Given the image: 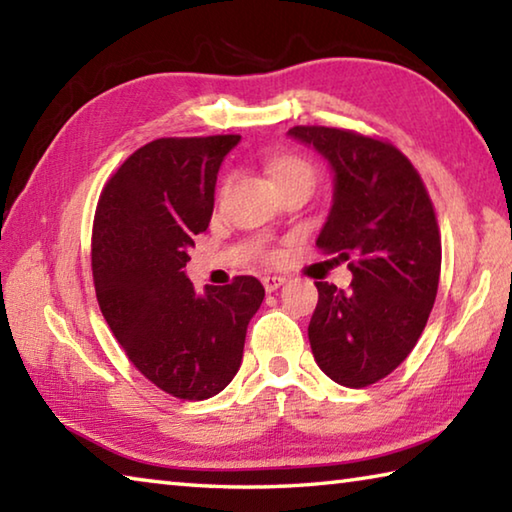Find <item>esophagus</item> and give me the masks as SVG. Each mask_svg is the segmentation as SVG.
I'll list each match as a JSON object with an SVG mask.
<instances>
[{
	"mask_svg": "<svg viewBox=\"0 0 512 512\" xmlns=\"http://www.w3.org/2000/svg\"><path fill=\"white\" fill-rule=\"evenodd\" d=\"M284 282H287V280H284L282 275H264V277H262V284H264V289H266L268 293L280 289Z\"/></svg>",
	"mask_w": 512,
	"mask_h": 512,
	"instance_id": "34e87169",
	"label": "esophagus"
}]
</instances>
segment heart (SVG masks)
<instances>
[{
  "label": "heart",
  "mask_w": 512,
  "mask_h": 512,
  "mask_svg": "<svg viewBox=\"0 0 512 512\" xmlns=\"http://www.w3.org/2000/svg\"><path fill=\"white\" fill-rule=\"evenodd\" d=\"M271 173L277 185L289 183V180H307V183L314 185L316 180L314 164L305 158H298V155H284V158L275 160L271 164Z\"/></svg>",
  "instance_id": "obj_1"
}]
</instances>
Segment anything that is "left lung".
<instances>
[{
    "instance_id": "left-lung-1",
    "label": "left lung",
    "mask_w": 512,
    "mask_h": 512,
    "mask_svg": "<svg viewBox=\"0 0 512 512\" xmlns=\"http://www.w3.org/2000/svg\"><path fill=\"white\" fill-rule=\"evenodd\" d=\"M289 135L332 164L334 205L316 246L354 275L348 291L316 282L311 352L336 384L370 386L409 357L436 302V212L418 169L391 142L327 126Z\"/></svg>"
}]
</instances>
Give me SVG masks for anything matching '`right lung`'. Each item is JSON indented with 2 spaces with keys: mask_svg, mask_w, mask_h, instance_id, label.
<instances>
[{
  "mask_svg": "<svg viewBox=\"0 0 512 512\" xmlns=\"http://www.w3.org/2000/svg\"><path fill=\"white\" fill-rule=\"evenodd\" d=\"M239 135L160 137L103 187L92 225L94 291L126 357L178 400H207L237 375L262 282L194 291L183 268L210 225L216 173Z\"/></svg>",
  "mask_w": 512,
  "mask_h": 512,
  "instance_id": "obj_1",
  "label": "right lung"
}]
</instances>
